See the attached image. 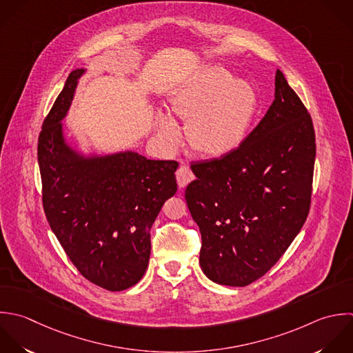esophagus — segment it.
Instances as JSON below:
<instances>
[{
  "instance_id": "esophagus-1",
  "label": "esophagus",
  "mask_w": 353,
  "mask_h": 353,
  "mask_svg": "<svg viewBox=\"0 0 353 353\" xmlns=\"http://www.w3.org/2000/svg\"><path fill=\"white\" fill-rule=\"evenodd\" d=\"M176 179H177L179 185L181 188H184L188 183H191L195 179V176H194V173L191 172V169L188 166H180L176 172Z\"/></svg>"
}]
</instances>
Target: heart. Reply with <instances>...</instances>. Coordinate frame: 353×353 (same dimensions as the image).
I'll list each match as a JSON object with an SVG mask.
<instances>
[{"label": "heart", "instance_id": "1", "mask_svg": "<svg viewBox=\"0 0 353 353\" xmlns=\"http://www.w3.org/2000/svg\"><path fill=\"white\" fill-rule=\"evenodd\" d=\"M257 108L256 89L221 65L202 68L170 99L173 114L188 122L191 148L210 158L227 157L242 145ZM158 133L169 147L180 141V129L166 114L158 115Z\"/></svg>", "mask_w": 353, "mask_h": 353}]
</instances>
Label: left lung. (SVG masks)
<instances>
[{"instance_id": "8db88e82", "label": "left lung", "mask_w": 353, "mask_h": 353, "mask_svg": "<svg viewBox=\"0 0 353 353\" xmlns=\"http://www.w3.org/2000/svg\"><path fill=\"white\" fill-rule=\"evenodd\" d=\"M315 155L311 115L278 70L275 100L242 145L191 165L185 201L210 281L248 286L278 263L308 217Z\"/></svg>"}]
</instances>
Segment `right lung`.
<instances>
[{
    "instance_id": "obj_1",
    "label": "right lung",
    "mask_w": 353,
    "mask_h": 353,
    "mask_svg": "<svg viewBox=\"0 0 353 353\" xmlns=\"http://www.w3.org/2000/svg\"><path fill=\"white\" fill-rule=\"evenodd\" d=\"M83 72H70L42 123V203L53 234L79 274L105 290L121 292L136 285L148 267L150 230L177 191L179 163L147 159L134 151L85 157L74 150L61 121Z\"/></svg>"
}]
</instances>
